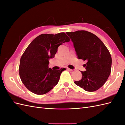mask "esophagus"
Instances as JSON below:
<instances>
[{
	"mask_svg": "<svg viewBox=\"0 0 125 125\" xmlns=\"http://www.w3.org/2000/svg\"><path fill=\"white\" fill-rule=\"evenodd\" d=\"M67 70L69 71H73V70H72L71 69H69V68H67Z\"/></svg>",
	"mask_w": 125,
	"mask_h": 125,
	"instance_id": "obj_1",
	"label": "esophagus"
}]
</instances>
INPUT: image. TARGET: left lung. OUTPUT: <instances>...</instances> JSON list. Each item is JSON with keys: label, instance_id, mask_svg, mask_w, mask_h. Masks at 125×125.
Instances as JSON below:
<instances>
[{"label": "left lung", "instance_id": "1", "mask_svg": "<svg viewBox=\"0 0 125 125\" xmlns=\"http://www.w3.org/2000/svg\"><path fill=\"white\" fill-rule=\"evenodd\" d=\"M73 42L79 59L86 61L85 71H81L82 79L74 83L87 92H94L102 87L111 71L110 52L100 38L90 32L78 30L66 32Z\"/></svg>", "mask_w": 125, "mask_h": 125}]
</instances>
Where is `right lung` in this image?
<instances>
[{
  "mask_svg": "<svg viewBox=\"0 0 125 125\" xmlns=\"http://www.w3.org/2000/svg\"><path fill=\"white\" fill-rule=\"evenodd\" d=\"M70 41L64 32L42 34L33 40L23 54L19 66L20 78L28 89L43 95L57 85L65 68L53 70L49 68V59L54 57L59 46Z\"/></svg>",
  "mask_w": 125,
  "mask_h": 125,
  "instance_id": "right-lung-1",
  "label": "right lung"
}]
</instances>
